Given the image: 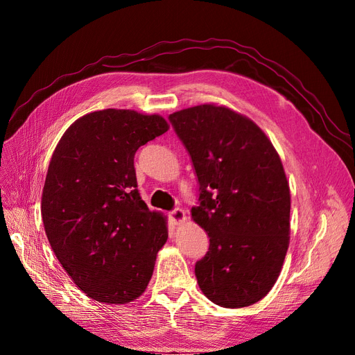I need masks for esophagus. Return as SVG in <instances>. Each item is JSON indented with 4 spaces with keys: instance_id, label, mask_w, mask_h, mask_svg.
<instances>
[{
    "instance_id": "1",
    "label": "esophagus",
    "mask_w": 355,
    "mask_h": 355,
    "mask_svg": "<svg viewBox=\"0 0 355 355\" xmlns=\"http://www.w3.org/2000/svg\"><path fill=\"white\" fill-rule=\"evenodd\" d=\"M170 218L174 223H181L182 220H185V213L181 209H174L170 211Z\"/></svg>"
}]
</instances>
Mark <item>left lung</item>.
<instances>
[{"mask_svg":"<svg viewBox=\"0 0 355 355\" xmlns=\"http://www.w3.org/2000/svg\"><path fill=\"white\" fill-rule=\"evenodd\" d=\"M168 119L198 181L191 217L210 239L196 263L197 284L218 306L256 304L275 285L289 246L281 158L262 129L225 106L200 105Z\"/></svg>","mask_w":355,"mask_h":355,"instance_id":"1","label":"left lung"}]
</instances>
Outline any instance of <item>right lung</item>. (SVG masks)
Here are the masks:
<instances>
[{
    "label": "right lung",
    "mask_w": 355,
    "mask_h": 355,
    "mask_svg": "<svg viewBox=\"0 0 355 355\" xmlns=\"http://www.w3.org/2000/svg\"><path fill=\"white\" fill-rule=\"evenodd\" d=\"M168 130L158 115L92 112L55 146L42 196L49 243L89 297L126 304L142 295L165 245V218L141 198L134 157Z\"/></svg>",
    "instance_id": "right-lung-1"
}]
</instances>
